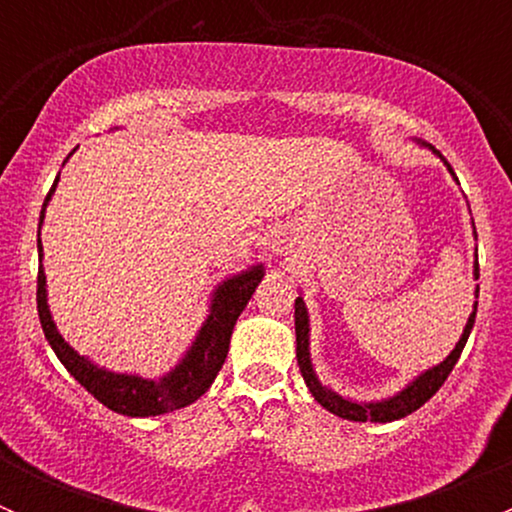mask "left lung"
I'll return each mask as SVG.
<instances>
[{
	"label": "left lung",
	"mask_w": 512,
	"mask_h": 512,
	"mask_svg": "<svg viewBox=\"0 0 512 512\" xmlns=\"http://www.w3.org/2000/svg\"><path fill=\"white\" fill-rule=\"evenodd\" d=\"M416 143H418V146L428 148L433 156L441 158L443 165L448 168V173L456 178L451 163H448V160L443 158L441 153H438L436 148L431 146V143H423V141H416ZM473 277L478 280V255H476V265H473ZM476 299H478V287H476ZM476 309H478V302H473V312H471V317H468L466 327H463L461 339H458L456 347H453V352L448 354L446 359L441 361V364H436V366H431V369L421 371V374H418L414 381H409V384H406L404 389L399 391V394L389 396V399L356 401V399H347V396L337 394V391L329 389L327 384H322V381H319L317 371H314V366H312V354H309V312H307V304H304L302 297H297V299H294V334H297V364H299V371H302V376H304V384H307V389L312 391V396H314V401H317V404H322L324 409L329 411V414H334L339 418H347V421H361V423H366V421H371V423L399 421V418L414 414L416 409H421V406L426 404V401L431 399V396L436 394L438 389H441L443 381L448 379V374H451L453 366H456V361H458V356H461L463 347H466L468 337H471L473 322H476Z\"/></svg>",
	"instance_id": "obj_1"
}]
</instances>
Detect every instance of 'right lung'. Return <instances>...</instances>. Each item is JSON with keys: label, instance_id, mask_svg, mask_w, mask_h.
Segmentation results:
<instances>
[{"label": "right lung", "instance_id": "1", "mask_svg": "<svg viewBox=\"0 0 512 512\" xmlns=\"http://www.w3.org/2000/svg\"><path fill=\"white\" fill-rule=\"evenodd\" d=\"M71 156V153H69ZM56 183L51 185L49 195L44 200V208L39 215V235L41 223H44L46 205H49L51 195H54ZM39 245V262L44 260V247H41V237L36 240ZM265 277V267L252 265L247 270L237 272V275L227 277L215 287L213 297H210L208 317H205L203 327L195 334L193 344L183 359L163 374L160 379H143L138 374H118V371L98 366L89 356H81L66 342L56 329L54 319L49 312V297H46V275L44 267L39 265V280H36V307H39L41 329L46 334V342L51 344L54 354L59 356L61 364L66 366L71 376L89 391L94 399L101 401L106 409L116 411V414L131 416V418H146V416H160L168 411L183 409L198 401L210 384L215 381L218 371L223 369L227 349H230L232 329H235L237 317L242 309L250 302L252 292Z\"/></svg>", "mask_w": 512, "mask_h": 512}]
</instances>
